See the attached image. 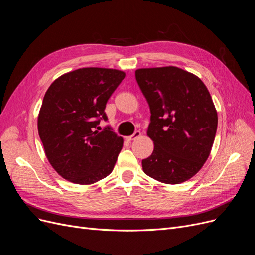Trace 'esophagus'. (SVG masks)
<instances>
[{"instance_id": "obj_1", "label": "esophagus", "mask_w": 255, "mask_h": 255, "mask_svg": "<svg viewBox=\"0 0 255 255\" xmlns=\"http://www.w3.org/2000/svg\"><path fill=\"white\" fill-rule=\"evenodd\" d=\"M140 136H141V133H140L139 130H136L133 135H131V136H128V137H127V140H128V141H131V140H135V139L139 138Z\"/></svg>"}]
</instances>
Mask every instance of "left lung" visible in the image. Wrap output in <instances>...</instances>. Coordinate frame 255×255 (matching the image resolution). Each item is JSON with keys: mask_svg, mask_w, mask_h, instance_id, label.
Returning a JSON list of instances; mask_svg holds the SVG:
<instances>
[{"mask_svg": "<svg viewBox=\"0 0 255 255\" xmlns=\"http://www.w3.org/2000/svg\"><path fill=\"white\" fill-rule=\"evenodd\" d=\"M137 83L148 103L146 135L154 142L142 170L153 179L178 184L194 176L211 153L217 112L207 86L176 66L139 68Z\"/></svg>", "mask_w": 255, "mask_h": 255, "instance_id": "obj_1", "label": "left lung"}]
</instances>
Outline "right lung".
<instances>
[{
    "mask_svg": "<svg viewBox=\"0 0 255 255\" xmlns=\"http://www.w3.org/2000/svg\"><path fill=\"white\" fill-rule=\"evenodd\" d=\"M126 73L83 67L63 74L50 84L38 116V131L50 165L64 179L93 184L110 175L124 138L110 128L99 131L111 95ZM98 129L96 130L95 128Z\"/></svg>",
    "mask_w": 255,
    "mask_h": 255,
    "instance_id": "obj_1",
    "label": "right lung"
}]
</instances>
